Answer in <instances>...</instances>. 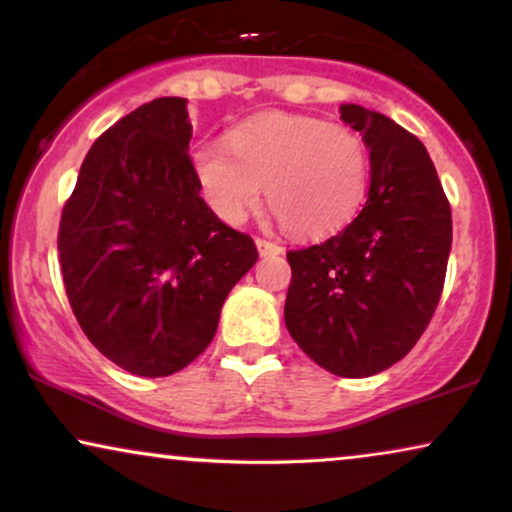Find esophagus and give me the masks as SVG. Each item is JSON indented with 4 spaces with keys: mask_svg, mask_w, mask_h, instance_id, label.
<instances>
[{
    "mask_svg": "<svg viewBox=\"0 0 512 512\" xmlns=\"http://www.w3.org/2000/svg\"><path fill=\"white\" fill-rule=\"evenodd\" d=\"M257 250H260V255L262 257H267V255H281L283 252V248L278 243H274V241H267V238H257Z\"/></svg>",
    "mask_w": 512,
    "mask_h": 512,
    "instance_id": "esophagus-1",
    "label": "esophagus"
}]
</instances>
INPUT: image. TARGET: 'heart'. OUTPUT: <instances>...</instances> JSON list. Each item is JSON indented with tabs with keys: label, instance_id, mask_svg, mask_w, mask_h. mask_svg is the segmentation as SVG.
Instances as JSON below:
<instances>
[{
	"label": "heart",
	"instance_id": "heart-1",
	"mask_svg": "<svg viewBox=\"0 0 512 512\" xmlns=\"http://www.w3.org/2000/svg\"><path fill=\"white\" fill-rule=\"evenodd\" d=\"M191 167L219 219L241 224L269 208L300 238L331 236L357 217L368 189V148L352 127L312 115L267 113L231 129L226 144L203 141Z\"/></svg>",
	"mask_w": 512,
	"mask_h": 512
}]
</instances>
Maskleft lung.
Wrapping results in <instances>:
<instances>
[{
	"instance_id": "left-lung-1",
	"label": "left lung",
	"mask_w": 512,
	"mask_h": 512,
	"mask_svg": "<svg viewBox=\"0 0 512 512\" xmlns=\"http://www.w3.org/2000/svg\"><path fill=\"white\" fill-rule=\"evenodd\" d=\"M340 115L371 148L368 198L328 241L288 252L283 316L321 368L366 378L404 359L428 328L449 262L451 208L418 137L354 103Z\"/></svg>"
}]
</instances>
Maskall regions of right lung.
Listing matches in <instances>:
<instances>
[{"instance_id": "right-lung-1", "label": "right lung", "mask_w": 512, "mask_h": 512, "mask_svg": "<svg viewBox=\"0 0 512 512\" xmlns=\"http://www.w3.org/2000/svg\"><path fill=\"white\" fill-rule=\"evenodd\" d=\"M186 99L139 106L89 148L61 212L70 307L103 357L144 378L181 371L215 338L255 241L208 208L189 148Z\"/></svg>"}]
</instances>
